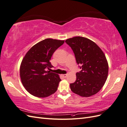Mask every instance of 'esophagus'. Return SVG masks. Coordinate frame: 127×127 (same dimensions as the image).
<instances>
[{
	"instance_id": "esophagus-1",
	"label": "esophagus",
	"mask_w": 127,
	"mask_h": 127,
	"mask_svg": "<svg viewBox=\"0 0 127 127\" xmlns=\"http://www.w3.org/2000/svg\"><path fill=\"white\" fill-rule=\"evenodd\" d=\"M63 77H64V78H66V77L67 76V74H64V75H63Z\"/></svg>"
}]
</instances>
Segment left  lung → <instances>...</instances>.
Segmentation results:
<instances>
[{
	"mask_svg": "<svg viewBox=\"0 0 127 127\" xmlns=\"http://www.w3.org/2000/svg\"><path fill=\"white\" fill-rule=\"evenodd\" d=\"M77 64L82 70L76 73L75 83L70 84L71 91L82 97L94 95L101 90L108 76L109 65L103 51L95 42L82 36L67 39Z\"/></svg>",
	"mask_w": 127,
	"mask_h": 127,
	"instance_id": "obj_1",
	"label": "left lung"
}]
</instances>
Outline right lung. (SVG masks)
Here are the masks:
<instances>
[{"label": "right lung", "instance_id": "obj_1", "mask_svg": "<svg viewBox=\"0 0 127 127\" xmlns=\"http://www.w3.org/2000/svg\"><path fill=\"white\" fill-rule=\"evenodd\" d=\"M64 40L46 39L34 45L26 53L21 64L20 78L30 94L37 97H46L57 91L59 75L47 71L52 67L50 60L53 53Z\"/></svg>", "mask_w": 127, "mask_h": 127}]
</instances>
